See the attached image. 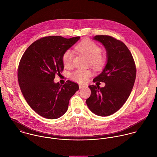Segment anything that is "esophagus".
Wrapping results in <instances>:
<instances>
[{"instance_id":"1","label":"esophagus","mask_w":157,"mask_h":157,"mask_svg":"<svg viewBox=\"0 0 157 157\" xmlns=\"http://www.w3.org/2000/svg\"><path fill=\"white\" fill-rule=\"evenodd\" d=\"M86 86V85H79V88H80V89L81 90V89H83V88H85Z\"/></svg>"}]
</instances>
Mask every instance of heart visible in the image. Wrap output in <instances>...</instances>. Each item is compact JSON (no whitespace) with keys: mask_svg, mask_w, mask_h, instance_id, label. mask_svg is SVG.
<instances>
[{"mask_svg":"<svg viewBox=\"0 0 157 157\" xmlns=\"http://www.w3.org/2000/svg\"><path fill=\"white\" fill-rule=\"evenodd\" d=\"M76 49L80 53L85 55L90 59V65L95 69L100 70L105 67L106 60L105 57L101 55V49L94 42L85 40L80 42L75 47ZM74 57V54L72 51L68 49L66 51L63 56L62 61L65 67L71 65ZM90 71L89 70L77 69L72 74V78L80 83L85 82L90 75Z\"/></svg>","mask_w":157,"mask_h":157,"instance_id":"obj_1","label":"heart"}]
</instances>
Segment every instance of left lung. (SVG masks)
I'll use <instances>...</instances> for the list:
<instances>
[{"label": "left lung", "mask_w": 157, "mask_h": 157, "mask_svg": "<svg viewBox=\"0 0 157 157\" xmlns=\"http://www.w3.org/2000/svg\"><path fill=\"white\" fill-rule=\"evenodd\" d=\"M93 39L102 44L107 54L105 67L93 82H104L105 86H89L91 94L86 102L91 112L105 117L117 112L126 101L134 85L136 67L131 52L121 41L103 35Z\"/></svg>", "instance_id": "1"}]
</instances>
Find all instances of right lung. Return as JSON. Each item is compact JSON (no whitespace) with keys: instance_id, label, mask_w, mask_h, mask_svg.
<instances>
[{"instance_id":"add662e5","label":"right lung","mask_w":157,"mask_h":157,"mask_svg":"<svg viewBox=\"0 0 157 157\" xmlns=\"http://www.w3.org/2000/svg\"><path fill=\"white\" fill-rule=\"evenodd\" d=\"M80 37L41 38L25 51L18 67V82L29 106L40 116L56 119L67 111L71 97L79 89L78 84L67 80L63 85L54 83L56 75L64 65L62 56Z\"/></svg>"}]
</instances>
